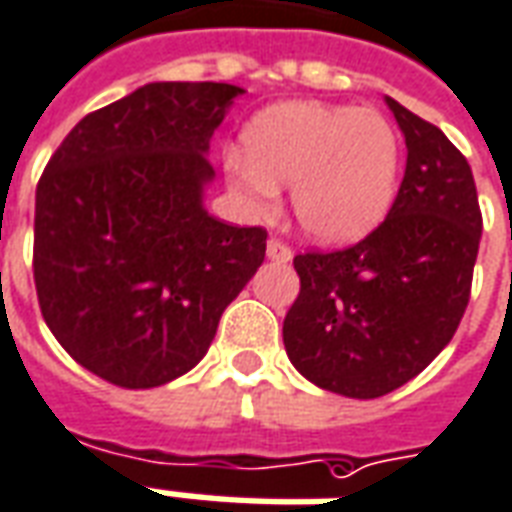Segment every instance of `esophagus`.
I'll return each mask as SVG.
<instances>
[{
    "label": "esophagus",
    "mask_w": 512,
    "mask_h": 512,
    "mask_svg": "<svg viewBox=\"0 0 512 512\" xmlns=\"http://www.w3.org/2000/svg\"><path fill=\"white\" fill-rule=\"evenodd\" d=\"M267 256H270L272 261H292L294 251L283 240H275V237H272V240L267 242Z\"/></svg>",
    "instance_id": "esophagus-1"
}]
</instances>
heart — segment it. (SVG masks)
Masks as SVG:
<instances>
[{
	"label": "heart",
	"mask_w": 512,
	"mask_h": 512,
	"mask_svg": "<svg viewBox=\"0 0 512 512\" xmlns=\"http://www.w3.org/2000/svg\"><path fill=\"white\" fill-rule=\"evenodd\" d=\"M245 152L226 155L231 190L256 215L278 207L292 185L300 229L322 245L374 231L390 212L401 174V138L376 108L281 103L245 128Z\"/></svg>",
	"instance_id": "obj_1"
}]
</instances>
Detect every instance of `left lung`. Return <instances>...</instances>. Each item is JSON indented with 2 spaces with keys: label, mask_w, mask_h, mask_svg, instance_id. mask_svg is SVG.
Masks as SVG:
<instances>
[{
  "label": "left lung",
  "mask_w": 512,
  "mask_h": 512,
  "mask_svg": "<svg viewBox=\"0 0 512 512\" xmlns=\"http://www.w3.org/2000/svg\"><path fill=\"white\" fill-rule=\"evenodd\" d=\"M387 106L406 138L393 207L349 248L294 256L300 294L283 319L294 368L346 398L393 393L450 343L483 231L464 155L398 100L387 98Z\"/></svg>",
  "instance_id": "obj_1"
}]
</instances>
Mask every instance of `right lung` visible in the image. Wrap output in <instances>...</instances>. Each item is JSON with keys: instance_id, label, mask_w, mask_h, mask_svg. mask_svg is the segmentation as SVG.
Wrapping results in <instances>:
<instances>
[{"instance_id": "right-lung-1", "label": "right lung", "mask_w": 512, "mask_h": 512, "mask_svg": "<svg viewBox=\"0 0 512 512\" xmlns=\"http://www.w3.org/2000/svg\"><path fill=\"white\" fill-rule=\"evenodd\" d=\"M234 84L158 81L98 108L48 160L35 196V289L78 365L130 390L188 374L259 270L261 226L201 204Z\"/></svg>"}]
</instances>
